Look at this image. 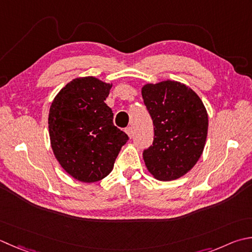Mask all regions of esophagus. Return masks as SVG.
<instances>
[{"mask_svg":"<svg viewBox=\"0 0 252 252\" xmlns=\"http://www.w3.org/2000/svg\"><path fill=\"white\" fill-rule=\"evenodd\" d=\"M126 133L127 135H129V137L131 139V137L133 136V129H132V126H127L126 129Z\"/></svg>","mask_w":252,"mask_h":252,"instance_id":"1","label":"esophagus"}]
</instances>
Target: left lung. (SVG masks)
Wrapping results in <instances>:
<instances>
[{
	"label": "left lung",
	"mask_w": 252,
	"mask_h": 252,
	"mask_svg": "<svg viewBox=\"0 0 252 252\" xmlns=\"http://www.w3.org/2000/svg\"><path fill=\"white\" fill-rule=\"evenodd\" d=\"M142 97L154 125L153 145L143 152L146 168L158 180L178 179L203 153L208 112L195 92L180 82L146 84Z\"/></svg>",
	"instance_id": "left-lung-1"
}]
</instances>
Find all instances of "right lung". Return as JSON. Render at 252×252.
<instances>
[{
  "mask_svg": "<svg viewBox=\"0 0 252 252\" xmlns=\"http://www.w3.org/2000/svg\"><path fill=\"white\" fill-rule=\"evenodd\" d=\"M111 84L96 77H77L58 93L49 111L53 154L68 175L95 182L110 174L121 147L129 140L113 125L106 105Z\"/></svg>",
  "mask_w": 252,
  "mask_h": 252,
  "instance_id": "obj_1",
  "label": "right lung"
}]
</instances>
